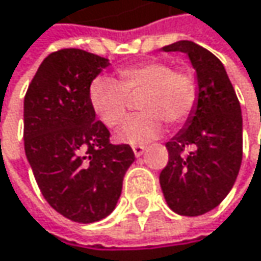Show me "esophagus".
I'll return each instance as SVG.
<instances>
[{"mask_svg":"<svg viewBox=\"0 0 261 261\" xmlns=\"http://www.w3.org/2000/svg\"><path fill=\"white\" fill-rule=\"evenodd\" d=\"M145 149H146V148H145L143 145H136V146H133V152H134L136 157H140V155L145 152Z\"/></svg>","mask_w":261,"mask_h":261,"instance_id":"1","label":"esophagus"}]
</instances>
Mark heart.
Listing matches in <instances>:
<instances>
[{
	"instance_id": "obj_1",
	"label": "heart",
	"mask_w": 261,
	"mask_h": 261,
	"mask_svg": "<svg viewBox=\"0 0 261 261\" xmlns=\"http://www.w3.org/2000/svg\"><path fill=\"white\" fill-rule=\"evenodd\" d=\"M140 96L142 115L118 133L122 143H146L163 131V123L181 125L196 104V83L192 75L174 71L166 62H145L118 69L116 80L98 77L90 83L89 99L99 121L115 128L125 122L130 98Z\"/></svg>"
}]
</instances>
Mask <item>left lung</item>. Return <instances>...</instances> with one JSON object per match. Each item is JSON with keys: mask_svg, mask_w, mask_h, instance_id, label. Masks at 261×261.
<instances>
[{"mask_svg": "<svg viewBox=\"0 0 261 261\" xmlns=\"http://www.w3.org/2000/svg\"><path fill=\"white\" fill-rule=\"evenodd\" d=\"M187 54L196 72V104L168 143L160 186L169 208L199 216L218 207L234 186L242 163V110L221 60L190 40L163 46ZM189 149V153H184Z\"/></svg>", "mask_w": 261, "mask_h": 261, "instance_id": "left-lung-1", "label": "left lung"}]
</instances>
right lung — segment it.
Here are the masks:
<instances>
[{
  "instance_id": "add662e5",
  "label": "right lung",
  "mask_w": 261,
  "mask_h": 261,
  "mask_svg": "<svg viewBox=\"0 0 261 261\" xmlns=\"http://www.w3.org/2000/svg\"><path fill=\"white\" fill-rule=\"evenodd\" d=\"M109 59L66 48L39 66L24 98L25 155L46 202L65 218L92 224L116 207L125 172L134 162L130 145H113L96 121L90 83Z\"/></svg>"
}]
</instances>
